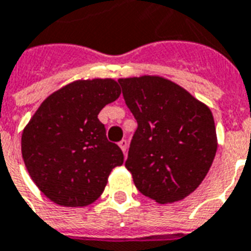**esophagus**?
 <instances>
[{
  "instance_id": "esophagus-1",
  "label": "esophagus",
  "mask_w": 251,
  "mask_h": 251,
  "mask_svg": "<svg viewBox=\"0 0 251 251\" xmlns=\"http://www.w3.org/2000/svg\"><path fill=\"white\" fill-rule=\"evenodd\" d=\"M118 145H120V148L122 149L124 154L127 153V148H129V144H127V141H126V140L120 141V142H118Z\"/></svg>"
}]
</instances>
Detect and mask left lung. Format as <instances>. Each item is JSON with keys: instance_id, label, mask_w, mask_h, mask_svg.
<instances>
[{"instance_id": "8db88e82", "label": "left lung", "mask_w": 251, "mask_h": 251, "mask_svg": "<svg viewBox=\"0 0 251 251\" xmlns=\"http://www.w3.org/2000/svg\"><path fill=\"white\" fill-rule=\"evenodd\" d=\"M118 82L138 124L125 162L135 187L158 203L183 200L201 185L215 157L210 109L158 75Z\"/></svg>"}]
</instances>
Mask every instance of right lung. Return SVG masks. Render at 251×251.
I'll return each mask as SVG.
<instances>
[{"label":"right lung","mask_w":251,"mask_h":251,"mask_svg":"<svg viewBox=\"0 0 251 251\" xmlns=\"http://www.w3.org/2000/svg\"><path fill=\"white\" fill-rule=\"evenodd\" d=\"M111 78L78 79L41 103L21 138L29 176L50 201L82 207L103 192L107 177L124 163L118 145L109 142L100 111L120 97Z\"/></svg>","instance_id":"1"}]
</instances>
